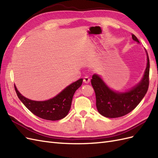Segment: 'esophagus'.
<instances>
[{"mask_svg":"<svg viewBox=\"0 0 158 158\" xmlns=\"http://www.w3.org/2000/svg\"><path fill=\"white\" fill-rule=\"evenodd\" d=\"M83 82L85 83H89L90 82V79L89 78V77L87 76H85L84 77V79H83Z\"/></svg>","mask_w":158,"mask_h":158,"instance_id":"esophagus-1","label":"esophagus"}]
</instances>
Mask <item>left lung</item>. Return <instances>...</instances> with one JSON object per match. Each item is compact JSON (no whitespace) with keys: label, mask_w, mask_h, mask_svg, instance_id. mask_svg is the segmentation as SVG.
Segmentation results:
<instances>
[{"label":"left lung","mask_w":158,"mask_h":158,"mask_svg":"<svg viewBox=\"0 0 158 158\" xmlns=\"http://www.w3.org/2000/svg\"><path fill=\"white\" fill-rule=\"evenodd\" d=\"M132 39L139 43L134 35ZM147 53V66L140 82L125 92L112 90L100 76H92L91 85L96 96V107L99 114L109 118H116L129 114L137 107L146 94L149 87V60Z\"/></svg>","instance_id":"8db88e82"}]
</instances>
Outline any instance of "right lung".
Returning a JSON list of instances; mask_svg holds the SVG:
<instances>
[{
	"label": "right lung",
	"mask_w": 158,
	"mask_h": 158,
	"mask_svg": "<svg viewBox=\"0 0 158 158\" xmlns=\"http://www.w3.org/2000/svg\"><path fill=\"white\" fill-rule=\"evenodd\" d=\"M82 83L83 79H80L64 88L53 98L42 102L27 99L20 94L15 85V89L19 99L34 115L46 120L56 121L67 116L71 109L73 97Z\"/></svg>",
	"instance_id": "add662e5"
}]
</instances>
